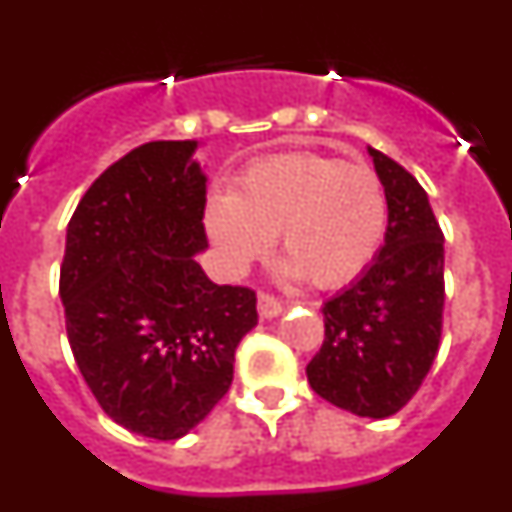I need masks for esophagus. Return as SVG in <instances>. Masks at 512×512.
Returning a JSON list of instances; mask_svg holds the SVG:
<instances>
[{
	"mask_svg": "<svg viewBox=\"0 0 512 512\" xmlns=\"http://www.w3.org/2000/svg\"><path fill=\"white\" fill-rule=\"evenodd\" d=\"M282 310H284V305L277 300V297L261 292V295H259V315H261V318H266V320L277 318Z\"/></svg>",
	"mask_w": 512,
	"mask_h": 512,
	"instance_id": "1",
	"label": "esophagus"
}]
</instances>
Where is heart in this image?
I'll return each mask as SVG.
<instances>
[{
  "instance_id": "b5f03b06",
  "label": "heart",
  "mask_w": 512,
  "mask_h": 512,
  "mask_svg": "<svg viewBox=\"0 0 512 512\" xmlns=\"http://www.w3.org/2000/svg\"><path fill=\"white\" fill-rule=\"evenodd\" d=\"M207 235L230 271L266 256L271 235L287 253L289 277L341 287L372 264L387 230V200L377 174L318 153L259 158L215 194Z\"/></svg>"
}]
</instances>
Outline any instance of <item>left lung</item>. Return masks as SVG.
<instances>
[{
  "label": "left lung",
  "mask_w": 512,
  "mask_h": 512,
  "mask_svg": "<svg viewBox=\"0 0 512 512\" xmlns=\"http://www.w3.org/2000/svg\"><path fill=\"white\" fill-rule=\"evenodd\" d=\"M387 197L377 259L323 305V346L307 382L361 418H390L418 392L438 354L443 323V233L428 194L390 156L369 148Z\"/></svg>",
  "instance_id": "1"
}]
</instances>
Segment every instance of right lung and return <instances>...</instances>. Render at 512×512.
Here are the masks:
<instances>
[{
    "instance_id": "right-lung-1",
    "label": "right lung",
    "mask_w": 512,
    "mask_h": 512,
    "mask_svg": "<svg viewBox=\"0 0 512 512\" xmlns=\"http://www.w3.org/2000/svg\"><path fill=\"white\" fill-rule=\"evenodd\" d=\"M197 140H153L110 166L66 228L61 295L81 377L122 428L192 431L233 382L256 292L207 279V176Z\"/></svg>"
}]
</instances>
